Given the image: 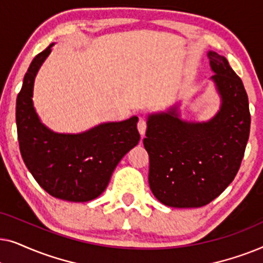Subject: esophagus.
Instances as JSON below:
<instances>
[{"label": "esophagus", "mask_w": 263, "mask_h": 263, "mask_svg": "<svg viewBox=\"0 0 263 263\" xmlns=\"http://www.w3.org/2000/svg\"><path fill=\"white\" fill-rule=\"evenodd\" d=\"M146 128H147V123H146V121L143 120L142 117H140V118H139V122H138V129H139L140 134H141L142 136L145 135V133H146Z\"/></svg>", "instance_id": "1"}]
</instances>
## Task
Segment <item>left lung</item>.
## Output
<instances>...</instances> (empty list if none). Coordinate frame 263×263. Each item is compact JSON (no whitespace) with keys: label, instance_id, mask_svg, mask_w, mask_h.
Instances as JSON below:
<instances>
[{"label":"left lung","instance_id":"left-lung-1","mask_svg":"<svg viewBox=\"0 0 263 263\" xmlns=\"http://www.w3.org/2000/svg\"><path fill=\"white\" fill-rule=\"evenodd\" d=\"M220 96V110L207 122H186L176 107L149 115L143 146L149 156L148 183L161 203L202 207L236 177L250 133L243 82L224 56L207 53Z\"/></svg>","mask_w":263,"mask_h":263}]
</instances>
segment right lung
<instances>
[{
    "mask_svg": "<svg viewBox=\"0 0 263 263\" xmlns=\"http://www.w3.org/2000/svg\"><path fill=\"white\" fill-rule=\"evenodd\" d=\"M38 53L25 74L16 98V128L24 163L46 193L71 202L98 197L120 160L140 141L138 117L97 125L80 134H60L45 127L35 112L34 79L51 52Z\"/></svg>",
    "mask_w": 263,
    "mask_h": 263,
    "instance_id": "add662e5",
    "label": "right lung"
}]
</instances>
